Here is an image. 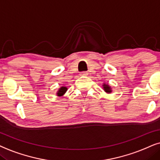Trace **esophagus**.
I'll list each match as a JSON object with an SVG mask.
<instances>
[{
  "mask_svg": "<svg viewBox=\"0 0 160 160\" xmlns=\"http://www.w3.org/2000/svg\"><path fill=\"white\" fill-rule=\"evenodd\" d=\"M88 74V73L87 72H82L81 73H80V75L81 76H87Z\"/></svg>",
  "mask_w": 160,
  "mask_h": 160,
  "instance_id": "esophagus-1",
  "label": "esophagus"
}]
</instances>
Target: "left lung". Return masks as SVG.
Masks as SVG:
<instances>
[{
  "mask_svg": "<svg viewBox=\"0 0 160 160\" xmlns=\"http://www.w3.org/2000/svg\"><path fill=\"white\" fill-rule=\"evenodd\" d=\"M102 88H103L104 91H105V93H112L111 87H110L108 83H105V82H104L103 85H102Z\"/></svg>",
  "mask_w": 160,
  "mask_h": 160,
  "instance_id": "left-lung-1",
  "label": "left lung"
}]
</instances>
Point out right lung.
Masks as SVG:
<instances>
[{
    "label": "right lung",
    "mask_w": 160,
    "mask_h": 160,
    "mask_svg": "<svg viewBox=\"0 0 160 160\" xmlns=\"http://www.w3.org/2000/svg\"><path fill=\"white\" fill-rule=\"evenodd\" d=\"M67 89L68 88L67 86H61L58 90V91H57L56 93L57 96H58V97H62V96L64 95L65 93L67 92Z\"/></svg>",
    "instance_id": "right-lung-1"
}]
</instances>
